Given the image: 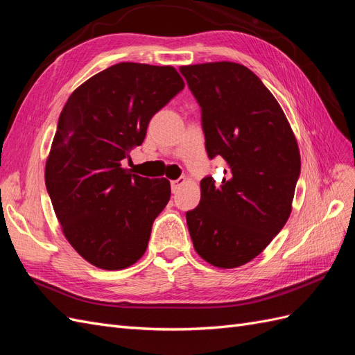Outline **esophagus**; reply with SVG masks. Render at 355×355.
I'll return each mask as SVG.
<instances>
[{"label":"esophagus","mask_w":355,"mask_h":355,"mask_svg":"<svg viewBox=\"0 0 355 355\" xmlns=\"http://www.w3.org/2000/svg\"><path fill=\"white\" fill-rule=\"evenodd\" d=\"M185 184V178H180V179H178V180H171V184H170V187H171V191L173 192H178L179 191V188Z\"/></svg>","instance_id":"34e87169"}]
</instances>
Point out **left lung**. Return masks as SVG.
I'll list each match as a JSON object with an SVG mask.
<instances>
[{"instance_id":"obj_1","label":"left lung","mask_w":355,"mask_h":355,"mask_svg":"<svg viewBox=\"0 0 355 355\" xmlns=\"http://www.w3.org/2000/svg\"><path fill=\"white\" fill-rule=\"evenodd\" d=\"M201 108L210 159L225 178L201 182V200L187 211L196 252L218 268H237L259 254L286 225L300 175L295 135L272 93L234 62L180 67Z\"/></svg>"}]
</instances>
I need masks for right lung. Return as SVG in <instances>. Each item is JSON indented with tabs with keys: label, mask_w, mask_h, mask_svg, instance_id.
<instances>
[{
	"label": "right lung",
	"mask_w": 355,
	"mask_h": 355,
	"mask_svg": "<svg viewBox=\"0 0 355 355\" xmlns=\"http://www.w3.org/2000/svg\"><path fill=\"white\" fill-rule=\"evenodd\" d=\"M173 67L123 62L81 84L63 106L46 163V187L69 244L102 270L144 256L170 182L128 173L151 118L184 90Z\"/></svg>",
	"instance_id": "add662e5"
}]
</instances>
